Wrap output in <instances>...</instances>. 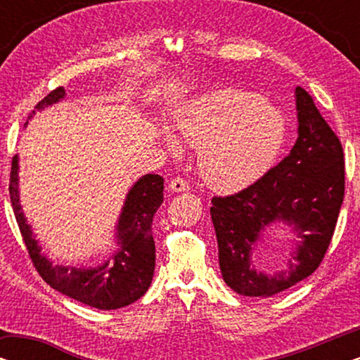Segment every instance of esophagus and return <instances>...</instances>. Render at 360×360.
Returning a JSON list of instances; mask_svg holds the SVG:
<instances>
[{
    "label": "esophagus",
    "mask_w": 360,
    "mask_h": 360,
    "mask_svg": "<svg viewBox=\"0 0 360 360\" xmlns=\"http://www.w3.org/2000/svg\"><path fill=\"white\" fill-rule=\"evenodd\" d=\"M169 190L175 191V193H181V191H188L190 190V184L186 180L180 179V176H176V179L170 180Z\"/></svg>",
    "instance_id": "esophagus-1"
}]
</instances>
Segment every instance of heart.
I'll return each instance as SVG.
<instances>
[{"label":"heart","instance_id":"b5f03b06","mask_svg":"<svg viewBox=\"0 0 360 360\" xmlns=\"http://www.w3.org/2000/svg\"><path fill=\"white\" fill-rule=\"evenodd\" d=\"M180 141L198 147L203 180L221 191L240 190L259 180L283 144V112L257 93L221 90L190 103L175 120ZM167 149L180 152V142L165 136Z\"/></svg>","mask_w":360,"mask_h":360}]
</instances>
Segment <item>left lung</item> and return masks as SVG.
<instances>
[{
  "mask_svg": "<svg viewBox=\"0 0 360 360\" xmlns=\"http://www.w3.org/2000/svg\"><path fill=\"white\" fill-rule=\"evenodd\" d=\"M295 98L298 137L288 155L239 193L211 200L221 274L244 297H274L309 277L326 254L344 200L341 141L308 91L297 86ZM272 222L292 225L299 240L287 269L264 274L252 257Z\"/></svg>",
  "mask_w": 360,
  "mask_h": 360,
  "instance_id": "1",
  "label": "left lung"
}]
</instances>
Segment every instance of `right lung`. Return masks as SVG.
Returning <instances> with one entry per match:
<instances>
[{"label":"right lung","mask_w":360,"mask_h":360,"mask_svg":"<svg viewBox=\"0 0 360 360\" xmlns=\"http://www.w3.org/2000/svg\"><path fill=\"white\" fill-rule=\"evenodd\" d=\"M65 96L62 86L49 93L36 105V110L58 103ZM32 111L27 120L34 116ZM19 164L13 157L9 195L24 244L34 267L52 288L98 309H117L134 303L150 287L155 269V244L152 238V219L164 203V179L147 174L132 185L116 224L117 249L98 267H67L53 265L41 254V245L27 224L19 205Z\"/></svg>","instance_id":"right-lung-1"}]
</instances>
